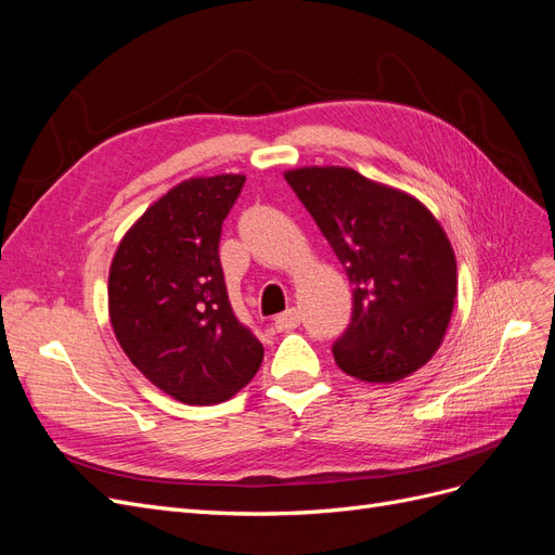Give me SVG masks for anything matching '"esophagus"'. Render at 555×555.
I'll return each mask as SVG.
<instances>
[{
	"instance_id": "esophagus-1",
	"label": "esophagus",
	"mask_w": 555,
	"mask_h": 555,
	"mask_svg": "<svg viewBox=\"0 0 555 555\" xmlns=\"http://www.w3.org/2000/svg\"><path fill=\"white\" fill-rule=\"evenodd\" d=\"M299 320H301L299 311L297 309H288V311H283V313H279L274 318V327L279 332H288V330H295L299 325Z\"/></svg>"
}]
</instances>
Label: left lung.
Wrapping results in <instances>:
<instances>
[{
    "instance_id": "1",
    "label": "left lung",
    "mask_w": 555,
    "mask_h": 555,
    "mask_svg": "<svg viewBox=\"0 0 555 555\" xmlns=\"http://www.w3.org/2000/svg\"><path fill=\"white\" fill-rule=\"evenodd\" d=\"M352 285V315L332 344L336 366L395 383L431 360L456 297V260L440 223L410 195L350 168L285 172Z\"/></svg>"
}]
</instances>
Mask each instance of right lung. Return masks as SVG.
Masks as SVG:
<instances>
[{"label":"right lung","mask_w":555,"mask_h":555,"mask_svg":"<svg viewBox=\"0 0 555 555\" xmlns=\"http://www.w3.org/2000/svg\"><path fill=\"white\" fill-rule=\"evenodd\" d=\"M246 177L182 182L121 240L111 267V323L121 350L166 395L230 399L254 378L262 344L230 307L221 228Z\"/></svg>","instance_id":"right-lung-1"}]
</instances>
